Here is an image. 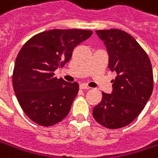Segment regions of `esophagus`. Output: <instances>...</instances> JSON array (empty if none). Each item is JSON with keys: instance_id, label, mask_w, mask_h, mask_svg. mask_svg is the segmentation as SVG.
<instances>
[{"instance_id": "esophagus-1", "label": "esophagus", "mask_w": 158, "mask_h": 158, "mask_svg": "<svg viewBox=\"0 0 158 158\" xmlns=\"http://www.w3.org/2000/svg\"><path fill=\"white\" fill-rule=\"evenodd\" d=\"M80 88H82V89H89L90 87L86 84H81L80 85Z\"/></svg>"}]
</instances>
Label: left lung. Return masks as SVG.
Here are the masks:
<instances>
[{"instance_id": "1", "label": "left lung", "mask_w": 158, "mask_h": 158, "mask_svg": "<svg viewBox=\"0 0 158 158\" xmlns=\"http://www.w3.org/2000/svg\"><path fill=\"white\" fill-rule=\"evenodd\" d=\"M109 56V69L116 73L111 94L93 109L95 120L108 128L130 124L143 110L153 92V70L145 51L128 33L111 29L96 31Z\"/></svg>"}]
</instances>
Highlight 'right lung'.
I'll use <instances>...</instances> for the list:
<instances>
[{
    "label": "right lung",
    "mask_w": 158,
    "mask_h": 158,
    "mask_svg": "<svg viewBox=\"0 0 158 158\" xmlns=\"http://www.w3.org/2000/svg\"><path fill=\"white\" fill-rule=\"evenodd\" d=\"M91 34L85 30H51L31 37L19 51L13 86L19 105L33 122L53 126L70 113L79 85L57 79L54 72L63 67L73 48Z\"/></svg>",
    "instance_id": "add662e5"
}]
</instances>
